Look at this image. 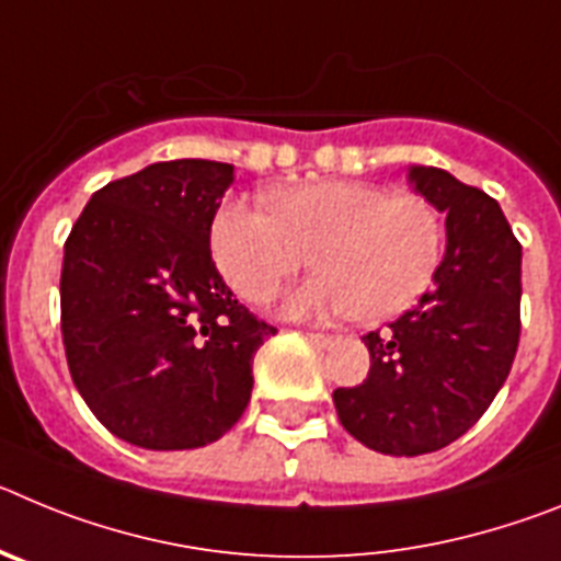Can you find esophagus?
Instances as JSON below:
<instances>
[{"label":"esophagus","instance_id":"1","mask_svg":"<svg viewBox=\"0 0 561 561\" xmlns=\"http://www.w3.org/2000/svg\"><path fill=\"white\" fill-rule=\"evenodd\" d=\"M306 340H309L311 345H317V348H329V345H334V336L329 334H306Z\"/></svg>","mask_w":561,"mask_h":561}]
</instances>
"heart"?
<instances>
[{"mask_svg": "<svg viewBox=\"0 0 561 561\" xmlns=\"http://www.w3.org/2000/svg\"><path fill=\"white\" fill-rule=\"evenodd\" d=\"M270 207L225 202L210 221V252L250 304H266L314 261L320 272L286 297L289 317L390 320L419 304L444 257V225L415 193L320 180L280 187Z\"/></svg>", "mask_w": 561, "mask_h": 561, "instance_id": "1", "label": "heart"}]
</instances>
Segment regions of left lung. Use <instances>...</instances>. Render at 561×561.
I'll list each match as a JSON object with an SVG mask.
<instances>
[{"instance_id": "obj_1", "label": "left lung", "mask_w": 561, "mask_h": 561, "mask_svg": "<svg viewBox=\"0 0 561 561\" xmlns=\"http://www.w3.org/2000/svg\"><path fill=\"white\" fill-rule=\"evenodd\" d=\"M408 180L447 213V250L433 289L362 336L368 379L334 390L342 427L396 458L447 447L489 410L517 354L523 295V247L497 202L433 165H410Z\"/></svg>"}]
</instances>
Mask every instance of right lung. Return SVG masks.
<instances>
[{"instance_id":"add662e5","label":"right lung","mask_w":561,"mask_h":561,"mask_svg":"<svg viewBox=\"0 0 561 561\" xmlns=\"http://www.w3.org/2000/svg\"><path fill=\"white\" fill-rule=\"evenodd\" d=\"M236 168L153 162L89 199L64 244L61 334L78 393L142 449H196L241 419L252 356L275 334L210 255Z\"/></svg>"}]
</instances>
